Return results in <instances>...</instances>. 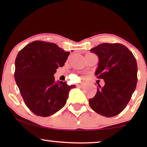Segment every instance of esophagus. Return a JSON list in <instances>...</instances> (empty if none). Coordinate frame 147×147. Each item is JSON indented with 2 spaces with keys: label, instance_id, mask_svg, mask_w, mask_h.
Returning <instances> with one entry per match:
<instances>
[{
  "label": "esophagus",
  "instance_id": "1",
  "mask_svg": "<svg viewBox=\"0 0 147 147\" xmlns=\"http://www.w3.org/2000/svg\"><path fill=\"white\" fill-rule=\"evenodd\" d=\"M83 85H84L83 83H80V84H78L77 86H78V87H81V86H82Z\"/></svg>",
  "mask_w": 147,
  "mask_h": 147
}]
</instances>
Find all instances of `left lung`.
<instances>
[{
  "mask_svg": "<svg viewBox=\"0 0 147 147\" xmlns=\"http://www.w3.org/2000/svg\"><path fill=\"white\" fill-rule=\"evenodd\" d=\"M99 59L95 75L103 79L97 93L89 99L94 111L106 117L118 115L129 102L137 84V63L133 54L120 43H102L90 50Z\"/></svg>",
  "mask_w": 147,
  "mask_h": 147,
  "instance_id": "1",
  "label": "left lung"
}]
</instances>
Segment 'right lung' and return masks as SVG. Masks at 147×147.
I'll list each match as a JSON object with an SVG mask.
<instances>
[{
	"mask_svg": "<svg viewBox=\"0 0 147 147\" xmlns=\"http://www.w3.org/2000/svg\"><path fill=\"white\" fill-rule=\"evenodd\" d=\"M69 51L53 43L33 41L19 52L15 79L26 106L37 116L53 115L65 106L75 85L55 81L53 75L63 67Z\"/></svg>",
	"mask_w": 147,
	"mask_h": 147,
	"instance_id": "obj_1",
	"label": "right lung"
}]
</instances>
